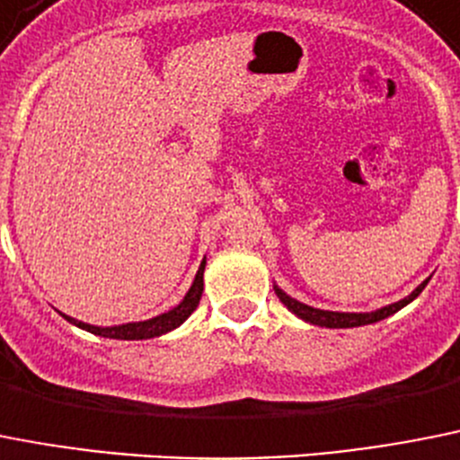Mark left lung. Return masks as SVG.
Returning <instances> with one entry per match:
<instances>
[{
	"mask_svg": "<svg viewBox=\"0 0 460 460\" xmlns=\"http://www.w3.org/2000/svg\"><path fill=\"white\" fill-rule=\"evenodd\" d=\"M429 279H423L421 285H419L412 294H407V296L401 298V301L389 303V305L377 307V310H370V313H338V310H322V307L305 305V303L291 298L289 294L279 289L278 285H273V289L275 294H278L279 301L287 305V310H289L291 314H296L298 319H303L305 324L324 326V329H354V326H368V324H375V322H382V319L391 317V314H396L398 310L410 305V303L421 294L423 287L429 285Z\"/></svg>",
	"mask_w": 460,
	"mask_h": 460,
	"instance_id": "left-lung-1",
	"label": "left lung"
}]
</instances>
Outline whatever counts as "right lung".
<instances>
[{"instance_id":"add662e5","label":"right lung","mask_w":460,"mask_h":460,"mask_svg":"<svg viewBox=\"0 0 460 460\" xmlns=\"http://www.w3.org/2000/svg\"><path fill=\"white\" fill-rule=\"evenodd\" d=\"M203 270H206V259H203L201 266H199L197 275H194V282H191L185 298H182L175 307L166 310V313L146 319V322H127V324H115V326H94V324H87V322H81V319L69 317V314H64V313L59 314H62L69 324L78 326V329L87 331V333L102 335V338H113V341H147V338H159V335L178 329V326H181L182 322H185L194 310H197L203 294Z\"/></svg>"}]
</instances>
